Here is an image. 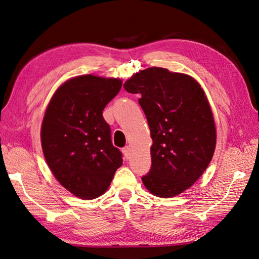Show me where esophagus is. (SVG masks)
I'll return each mask as SVG.
<instances>
[{"label":"esophagus","instance_id":"1","mask_svg":"<svg viewBox=\"0 0 259 259\" xmlns=\"http://www.w3.org/2000/svg\"><path fill=\"white\" fill-rule=\"evenodd\" d=\"M122 152H123L124 157H125L126 159H129L130 156H131V148H130V147H124L123 149H122Z\"/></svg>","mask_w":259,"mask_h":259}]
</instances>
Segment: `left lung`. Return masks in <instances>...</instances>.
Segmentation results:
<instances>
[{
    "label": "left lung",
    "mask_w": 259,
    "mask_h": 259,
    "mask_svg": "<svg viewBox=\"0 0 259 259\" xmlns=\"http://www.w3.org/2000/svg\"><path fill=\"white\" fill-rule=\"evenodd\" d=\"M123 87L141 95L153 141L151 169L142 183L157 197L180 195L205 172L216 148V124L205 91L192 76L157 67L131 75Z\"/></svg>",
    "instance_id": "1"
}]
</instances>
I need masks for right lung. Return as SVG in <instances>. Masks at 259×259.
Returning a JSON list of instances; mask_svg holds the SVG:
<instances>
[{
    "label": "right lung",
    "instance_id": "add662e5",
    "mask_svg": "<svg viewBox=\"0 0 259 259\" xmlns=\"http://www.w3.org/2000/svg\"><path fill=\"white\" fill-rule=\"evenodd\" d=\"M122 80L95 74L73 76L53 93L41 125V146L60 185L83 200L102 196L122 164L102 117Z\"/></svg>",
    "mask_w": 259,
    "mask_h": 259
}]
</instances>
